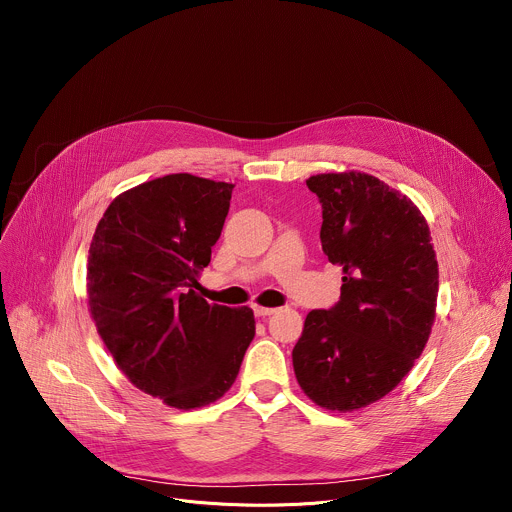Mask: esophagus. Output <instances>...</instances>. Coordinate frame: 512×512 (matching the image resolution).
Instances as JSON below:
<instances>
[{"label": "esophagus", "mask_w": 512, "mask_h": 512, "mask_svg": "<svg viewBox=\"0 0 512 512\" xmlns=\"http://www.w3.org/2000/svg\"><path fill=\"white\" fill-rule=\"evenodd\" d=\"M253 312H255V316H259V318H265V316H271V314L275 312V308H265V306L253 304Z\"/></svg>", "instance_id": "34e87169"}]
</instances>
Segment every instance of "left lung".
<instances>
[{
  "label": "left lung",
  "mask_w": 512,
  "mask_h": 512,
  "mask_svg": "<svg viewBox=\"0 0 512 512\" xmlns=\"http://www.w3.org/2000/svg\"><path fill=\"white\" fill-rule=\"evenodd\" d=\"M322 202V249L342 267L340 302L312 310L294 346L302 391L322 409L356 411L389 395L421 356L440 271L415 202L348 170L306 180Z\"/></svg>",
  "instance_id": "left-lung-1"
}]
</instances>
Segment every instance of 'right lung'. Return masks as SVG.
I'll list each match as a JSON object with an SVG mask.
<instances>
[{
  "label": "right lung",
  "instance_id": "right-lung-1",
  "mask_svg": "<svg viewBox=\"0 0 512 512\" xmlns=\"http://www.w3.org/2000/svg\"><path fill=\"white\" fill-rule=\"evenodd\" d=\"M235 184L168 174L121 192L87 263L89 312L119 371L174 409H198L235 383L253 310L208 304L194 287L221 237Z\"/></svg>",
  "mask_w": 512,
  "mask_h": 512
}]
</instances>
